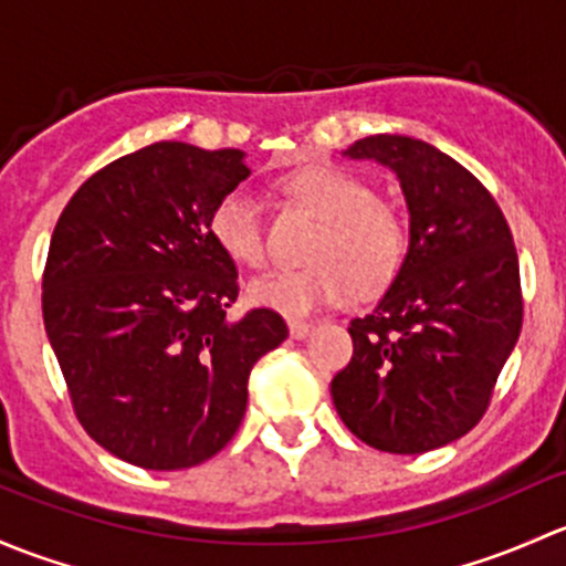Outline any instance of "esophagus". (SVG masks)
Masks as SVG:
<instances>
[{
    "label": "esophagus",
    "mask_w": 566,
    "mask_h": 566,
    "mask_svg": "<svg viewBox=\"0 0 566 566\" xmlns=\"http://www.w3.org/2000/svg\"><path fill=\"white\" fill-rule=\"evenodd\" d=\"M289 332H291V337H296V340H302V337L311 335L313 324H311V322H300V318H291V322H289Z\"/></svg>",
    "instance_id": "34e87169"
}]
</instances>
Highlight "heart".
Here are the masks:
<instances>
[{"instance_id":"heart-1","label":"heart","mask_w":566,"mask_h":566,"mask_svg":"<svg viewBox=\"0 0 566 566\" xmlns=\"http://www.w3.org/2000/svg\"><path fill=\"white\" fill-rule=\"evenodd\" d=\"M285 196L322 220L300 270H270L250 281L255 305L283 316H311L326 305H340L354 289L373 294L398 275L406 255L403 218L373 196L370 185L346 168L316 163L283 177ZM209 234L229 259L242 266L264 264V231L259 203L237 188L218 198L209 214Z\"/></svg>"}]
</instances>
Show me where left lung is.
<instances>
[{"mask_svg": "<svg viewBox=\"0 0 566 566\" xmlns=\"http://www.w3.org/2000/svg\"><path fill=\"white\" fill-rule=\"evenodd\" d=\"M343 155L395 171L409 250L381 302L348 326L354 357L332 400L376 450H439L480 422L521 335L515 242L485 185L441 149L378 133Z\"/></svg>", "mask_w": 566, "mask_h": 566, "instance_id": "obj_1", "label": "left lung"}]
</instances>
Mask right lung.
I'll list each match as a JSON object with an SVG mask.
<instances>
[{"label":"right lung","mask_w":566,"mask_h":566,"mask_svg":"<svg viewBox=\"0 0 566 566\" xmlns=\"http://www.w3.org/2000/svg\"><path fill=\"white\" fill-rule=\"evenodd\" d=\"M248 177L240 149L157 142L92 174L56 220L45 332L75 417L119 460L174 471L218 455L250 370L289 337L270 307L229 316L237 266L209 214Z\"/></svg>","instance_id":"1"}]
</instances>
